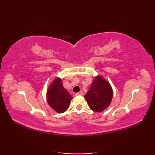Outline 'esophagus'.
I'll return each mask as SVG.
<instances>
[{
    "label": "esophagus",
    "instance_id": "34e87169",
    "mask_svg": "<svg viewBox=\"0 0 155 155\" xmlns=\"http://www.w3.org/2000/svg\"><path fill=\"white\" fill-rule=\"evenodd\" d=\"M75 95H76V96H82L83 95V92H82V91H80V92L76 93V94H75Z\"/></svg>",
    "mask_w": 155,
    "mask_h": 155
}]
</instances>
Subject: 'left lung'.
Instances as JSON below:
<instances>
[{
	"instance_id": "obj_1",
	"label": "left lung",
	"mask_w": 155,
	"mask_h": 155,
	"mask_svg": "<svg viewBox=\"0 0 155 155\" xmlns=\"http://www.w3.org/2000/svg\"><path fill=\"white\" fill-rule=\"evenodd\" d=\"M112 96L113 91L110 84L101 75H98L93 79L84 97L92 110L101 112L110 105Z\"/></svg>"
}]
</instances>
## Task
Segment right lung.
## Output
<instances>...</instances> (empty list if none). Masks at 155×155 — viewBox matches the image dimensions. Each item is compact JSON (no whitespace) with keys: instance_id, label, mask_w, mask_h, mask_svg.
<instances>
[{"instance_id":"1","label":"right lung","mask_w":155,"mask_h":155,"mask_svg":"<svg viewBox=\"0 0 155 155\" xmlns=\"http://www.w3.org/2000/svg\"><path fill=\"white\" fill-rule=\"evenodd\" d=\"M73 97L63 87L62 79L56 78L46 91V100L50 107L58 113H63L69 107Z\"/></svg>"}]
</instances>
